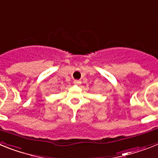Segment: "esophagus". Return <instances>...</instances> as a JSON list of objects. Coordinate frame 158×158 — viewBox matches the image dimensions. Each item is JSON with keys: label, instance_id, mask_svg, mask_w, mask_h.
Here are the masks:
<instances>
[{"label": "esophagus", "instance_id": "34e87169", "mask_svg": "<svg viewBox=\"0 0 158 158\" xmlns=\"http://www.w3.org/2000/svg\"><path fill=\"white\" fill-rule=\"evenodd\" d=\"M73 83H74L75 85H81V81L80 80H74L73 81Z\"/></svg>", "mask_w": 158, "mask_h": 158}]
</instances>
